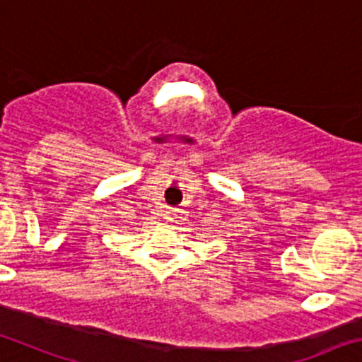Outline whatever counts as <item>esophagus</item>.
Wrapping results in <instances>:
<instances>
[{"instance_id":"obj_1","label":"esophagus","mask_w":362,"mask_h":362,"mask_svg":"<svg viewBox=\"0 0 362 362\" xmlns=\"http://www.w3.org/2000/svg\"><path fill=\"white\" fill-rule=\"evenodd\" d=\"M175 216V209H167V211H165V218L167 220H172Z\"/></svg>"}]
</instances>
